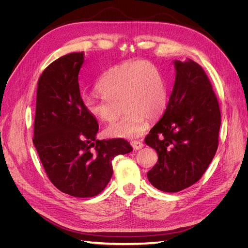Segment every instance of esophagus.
<instances>
[{
  "label": "esophagus",
  "instance_id": "1",
  "mask_svg": "<svg viewBox=\"0 0 248 248\" xmlns=\"http://www.w3.org/2000/svg\"><path fill=\"white\" fill-rule=\"evenodd\" d=\"M130 144H131V146L134 150H140V149L144 147V144H142V142L140 141V140H132Z\"/></svg>",
  "mask_w": 248,
  "mask_h": 248
}]
</instances>
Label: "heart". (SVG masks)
<instances>
[{"label": "heart", "instance_id": "b5f03b06", "mask_svg": "<svg viewBox=\"0 0 248 248\" xmlns=\"http://www.w3.org/2000/svg\"><path fill=\"white\" fill-rule=\"evenodd\" d=\"M97 90L101 96L84 94L81 97L82 106L92 117L111 122L121 114L122 106L125 110L121 120L104 129L107 138L139 137L144 131L145 118L156 119L167 104V88L161 74L147 62L112 67L99 79Z\"/></svg>", "mask_w": 248, "mask_h": 248}]
</instances>
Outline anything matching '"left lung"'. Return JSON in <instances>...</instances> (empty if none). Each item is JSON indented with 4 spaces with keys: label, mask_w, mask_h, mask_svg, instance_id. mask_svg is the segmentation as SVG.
Listing matches in <instances>:
<instances>
[{
    "label": "left lung",
    "mask_w": 248,
    "mask_h": 248,
    "mask_svg": "<svg viewBox=\"0 0 248 248\" xmlns=\"http://www.w3.org/2000/svg\"><path fill=\"white\" fill-rule=\"evenodd\" d=\"M172 64L176 78L167 109L145 139L158 155L148 179L164 192L199 181L216 153L220 128L218 101L205 71L190 59Z\"/></svg>",
    "instance_id": "left-lung-1"
}]
</instances>
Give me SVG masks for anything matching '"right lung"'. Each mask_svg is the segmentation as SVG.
<instances>
[{
	"label": "right lung",
	"instance_id": "obj_1",
	"mask_svg": "<svg viewBox=\"0 0 248 248\" xmlns=\"http://www.w3.org/2000/svg\"><path fill=\"white\" fill-rule=\"evenodd\" d=\"M84 62V51L72 52L46 67L38 80L34 121L33 142L49 180L76 198L101 192L112 176L111 160L132 151L125 140L96 139L98 123L79 93Z\"/></svg>",
	"mask_w": 248,
	"mask_h": 248
}]
</instances>
